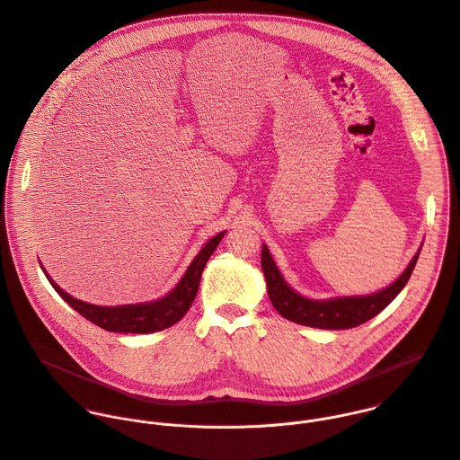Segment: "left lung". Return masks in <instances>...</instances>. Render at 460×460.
<instances>
[{
	"label": "left lung",
	"instance_id": "left-lung-1",
	"mask_svg": "<svg viewBox=\"0 0 460 460\" xmlns=\"http://www.w3.org/2000/svg\"><path fill=\"white\" fill-rule=\"evenodd\" d=\"M421 249L416 252L403 274L387 288L371 296H351V297H333L326 301L308 299L297 294L287 285L281 272L278 270L267 245L261 249V269L267 279V290L272 306L278 314L292 323L319 328V330H349L360 326L378 315L389 303L403 290L411 274L418 263Z\"/></svg>",
	"mask_w": 460,
	"mask_h": 460
}]
</instances>
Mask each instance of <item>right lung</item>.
<instances>
[{
    "instance_id": "1",
    "label": "right lung",
    "mask_w": 460,
    "mask_h": 460,
    "mask_svg": "<svg viewBox=\"0 0 460 460\" xmlns=\"http://www.w3.org/2000/svg\"><path fill=\"white\" fill-rule=\"evenodd\" d=\"M224 234H226V231L218 233L200 249V252L190 263L188 270L184 272V276L181 278V281L177 283V287L172 292H168L164 297H161L157 301H150V303L121 305V306L89 305V303L71 297L46 274L42 265H40V269L46 274L51 287L55 288V292L73 310H76L82 317H85L93 324H96L107 332H114V333H154V332H161V330L173 326L177 321H181L186 315L191 303L195 301L202 270H204L209 256L213 254V251L224 238Z\"/></svg>"
}]
</instances>
